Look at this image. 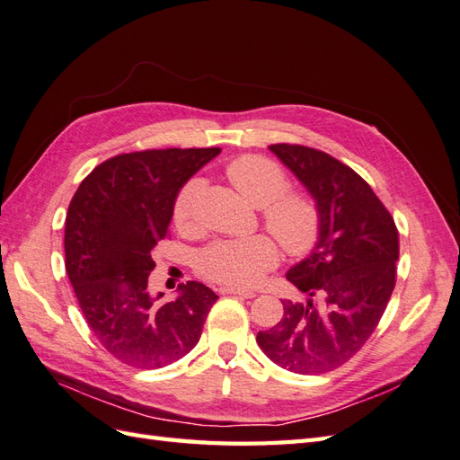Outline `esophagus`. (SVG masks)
<instances>
[{
    "instance_id": "34e87169",
    "label": "esophagus",
    "mask_w": 460,
    "mask_h": 460,
    "mask_svg": "<svg viewBox=\"0 0 460 460\" xmlns=\"http://www.w3.org/2000/svg\"><path fill=\"white\" fill-rule=\"evenodd\" d=\"M219 293H223V296H239V297H244V299H252L256 296L254 291L239 289V288H219Z\"/></svg>"
}]
</instances>
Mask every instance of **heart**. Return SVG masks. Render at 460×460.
Returning a JSON list of instances; mask_svg holds the SVG:
<instances>
[{
	"instance_id": "obj_1",
	"label": "heart",
	"mask_w": 460,
	"mask_h": 460,
	"mask_svg": "<svg viewBox=\"0 0 460 460\" xmlns=\"http://www.w3.org/2000/svg\"><path fill=\"white\" fill-rule=\"evenodd\" d=\"M227 181L246 202L261 208L264 227L291 256L309 254L321 239L323 211L305 190L288 188V172L272 159L241 155L226 167ZM199 192L202 182L188 181L172 204V223L184 234L199 231ZM279 261L276 243L266 234L227 239L209 244L198 258L208 279L227 288H251Z\"/></svg>"
}]
</instances>
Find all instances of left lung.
<instances>
[{"label": "left lung", "instance_id": "1", "mask_svg": "<svg viewBox=\"0 0 460 460\" xmlns=\"http://www.w3.org/2000/svg\"><path fill=\"white\" fill-rule=\"evenodd\" d=\"M323 211L314 251L288 272L307 303L281 301V321L256 342L281 369L342 367L375 332L396 284L398 229L373 188L342 161L297 144L270 146Z\"/></svg>", "mask_w": 460, "mask_h": 460}]
</instances>
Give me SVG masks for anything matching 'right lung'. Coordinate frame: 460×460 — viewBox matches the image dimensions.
Instances as JSON below:
<instances>
[{
    "instance_id": "right-lung-1",
    "label": "right lung",
    "mask_w": 460,
    "mask_h": 460,
    "mask_svg": "<svg viewBox=\"0 0 460 460\" xmlns=\"http://www.w3.org/2000/svg\"><path fill=\"white\" fill-rule=\"evenodd\" d=\"M219 151L171 147L114 155L85 176L69 202L67 278L91 332L129 367L159 369L184 358L217 301L204 284L186 281L179 297L161 305L149 296L147 278L155 268L153 246L169 237L176 194Z\"/></svg>"
}]
</instances>
